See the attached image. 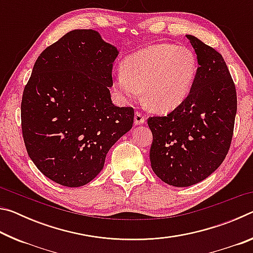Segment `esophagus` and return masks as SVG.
Instances as JSON below:
<instances>
[{"instance_id": "obj_1", "label": "esophagus", "mask_w": 253, "mask_h": 253, "mask_svg": "<svg viewBox=\"0 0 253 253\" xmlns=\"http://www.w3.org/2000/svg\"><path fill=\"white\" fill-rule=\"evenodd\" d=\"M145 116L142 114L139 113V111H136L135 113V117H134V122H135V125H142V124H145Z\"/></svg>"}]
</instances>
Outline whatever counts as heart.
Instances as JSON below:
<instances>
[{
  "label": "heart",
  "instance_id": "b5f03b06",
  "mask_svg": "<svg viewBox=\"0 0 253 253\" xmlns=\"http://www.w3.org/2000/svg\"><path fill=\"white\" fill-rule=\"evenodd\" d=\"M115 72L118 95L131 99L143 89V100L156 113H169L186 99L198 74L195 54L170 43L149 45L128 57Z\"/></svg>",
  "mask_w": 253,
  "mask_h": 253
}]
</instances>
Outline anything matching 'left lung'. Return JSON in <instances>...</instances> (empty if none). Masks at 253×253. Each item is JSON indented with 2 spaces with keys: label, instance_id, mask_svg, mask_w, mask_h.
<instances>
[{
  "label": "left lung",
  "instance_id": "1",
  "mask_svg": "<svg viewBox=\"0 0 253 253\" xmlns=\"http://www.w3.org/2000/svg\"><path fill=\"white\" fill-rule=\"evenodd\" d=\"M198 58V74L190 93L163 117H149L153 134L152 169L163 182L194 185L224 161L232 140L237 91L222 55L187 34Z\"/></svg>",
  "mask_w": 253,
  "mask_h": 253
}]
</instances>
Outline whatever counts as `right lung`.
<instances>
[{
  "label": "right lung",
  "mask_w": 253,
  "mask_h": 253,
  "mask_svg": "<svg viewBox=\"0 0 253 253\" xmlns=\"http://www.w3.org/2000/svg\"><path fill=\"white\" fill-rule=\"evenodd\" d=\"M118 53L95 30H74L34 63L21 104L23 139L38 169L60 185L92 181L131 129L134 109L115 106L109 91Z\"/></svg>",
  "instance_id": "obj_1"
}]
</instances>
